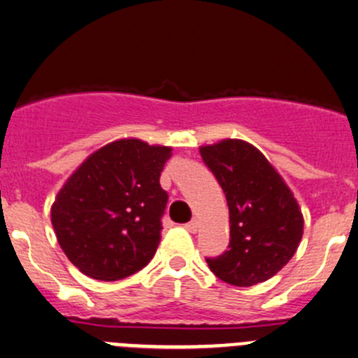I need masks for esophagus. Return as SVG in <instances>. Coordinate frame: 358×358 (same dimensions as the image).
<instances>
[{"label": "esophagus", "mask_w": 358, "mask_h": 358, "mask_svg": "<svg viewBox=\"0 0 358 358\" xmlns=\"http://www.w3.org/2000/svg\"><path fill=\"white\" fill-rule=\"evenodd\" d=\"M185 229L194 234V232H197V229H199V222H197L196 218H194V220H190L189 224H185Z\"/></svg>", "instance_id": "obj_1"}]
</instances>
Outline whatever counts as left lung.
I'll return each mask as SVG.
<instances>
[{"label":"left lung","instance_id":"obj_1","mask_svg":"<svg viewBox=\"0 0 358 358\" xmlns=\"http://www.w3.org/2000/svg\"><path fill=\"white\" fill-rule=\"evenodd\" d=\"M229 206L231 239L222 255L206 259L215 276L252 287L275 276L303 238V213L276 169L253 145L222 140L199 148Z\"/></svg>","mask_w":358,"mask_h":358}]
</instances>
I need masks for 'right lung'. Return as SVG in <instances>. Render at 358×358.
Returning a JSON list of instances; mask_svg holds the SVG:
<instances>
[{"label":"right lung","instance_id":"right-lung-1","mask_svg":"<svg viewBox=\"0 0 358 358\" xmlns=\"http://www.w3.org/2000/svg\"><path fill=\"white\" fill-rule=\"evenodd\" d=\"M169 157V147L117 140L89 155L62 185L52 225L83 275L115 282L150 262L168 204L159 178Z\"/></svg>","mask_w":358,"mask_h":358}]
</instances>
